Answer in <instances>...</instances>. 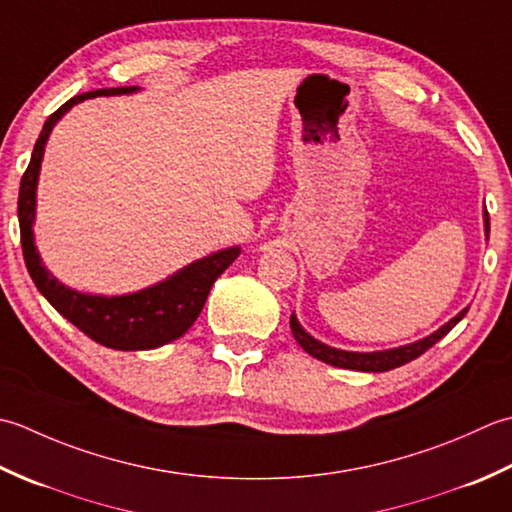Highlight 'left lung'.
<instances>
[{
	"label": "left lung",
	"mask_w": 512,
	"mask_h": 512,
	"mask_svg": "<svg viewBox=\"0 0 512 512\" xmlns=\"http://www.w3.org/2000/svg\"><path fill=\"white\" fill-rule=\"evenodd\" d=\"M484 234H486V241H488L490 218H488L486 210H484ZM466 311H468V307L462 309L455 318L448 320L446 325H442L440 329L433 331L431 336H426L422 340L404 344V347L384 349V351H369V353L367 351H344V349L329 347V344L316 340L314 336H311V333L302 329L296 314H291L289 327H291V333H294L296 342L309 353V356L327 362V364H331V367L353 369V371H364V373H382V371H391L395 367H402V364L415 360L417 356H422L426 349H431L437 340H442L446 333L451 331L457 325V322H460L466 316Z\"/></svg>",
	"instance_id": "8db88e82"
}]
</instances>
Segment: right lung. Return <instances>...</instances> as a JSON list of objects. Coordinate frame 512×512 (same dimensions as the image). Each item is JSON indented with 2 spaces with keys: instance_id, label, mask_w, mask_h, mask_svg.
<instances>
[{
  "instance_id": "add662e5",
  "label": "right lung",
  "mask_w": 512,
  "mask_h": 512,
  "mask_svg": "<svg viewBox=\"0 0 512 512\" xmlns=\"http://www.w3.org/2000/svg\"><path fill=\"white\" fill-rule=\"evenodd\" d=\"M141 88H101L66 101L55 114H50L44 123L39 139L35 143L33 156H30L28 170L19 185V232H22V249L28 274L52 307L72 325L86 333L88 338L103 344V347L117 351H148L159 349L194 325V320L203 311V305L210 294L212 285L223 271L234 263L241 254V247H227L205 258H198L183 269L174 271L161 283L150 285L132 294L121 296H101V294H81V291L66 287L50 274L35 245V212H37V183L44 161V150L48 137L61 117L77 103L95 97L114 95H134Z\"/></svg>"
}]
</instances>
